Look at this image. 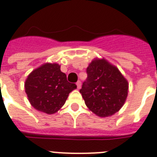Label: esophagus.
<instances>
[{
    "mask_svg": "<svg viewBox=\"0 0 157 157\" xmlns=\"http://www.w3.org/2000/svg\"><path fill=\"white\" fill-rule=\"evenodd\" d=\"M76 85H77L78 89H79L80 87H81V82H80V81H78V82H76Z\"/></svg>",
    "mask_w": 157,
    "mask_h": 157,
    "instance_id": "obj_1",
    "label": "esophagus"
}]
</instances>
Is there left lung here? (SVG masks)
<instances>
[{
	"label": "left lung",
	"instance_id": "1",
	"mask_svg": "<svg viewBox=\"0 0 157 157\" xmlns=\"http://www.w3.org/2000/svg\"><path fill=\"white\" fill-rule=\"evenodd\" d=\"M86 74L79 92L89 109L100 117L117 112L128 94V82L117 68L104 59L94 60Z\"/></svg>",
	"mask_w": 157,
	"mask_h": 157
}]
</instances>
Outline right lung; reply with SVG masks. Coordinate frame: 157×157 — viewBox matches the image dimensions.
I'll return each mask as SVG.
<instances>
[{
    "instance_id": "add662e5",
    "label": "right lung",
    "mask_w": 157,
    "mask_h": 157,
    "mask_svg": "<svg viewBox=\"0 0 157 157\" xmlns=\"http://www.w3.org/2000/svg\"><path fill=\"white\" fill-rule=\"evenodd\" d=\"M77 87L67 81L57 64L47 63L28 75L25 90L31 105L36 109L52 114L66 103L69 94Z\"/></svg>"
}]
</instances>
